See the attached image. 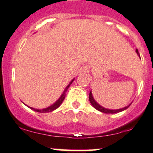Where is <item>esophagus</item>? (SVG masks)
<instances>
[{"mask_svg": "<svg viewBox=\"0 0 153 153\" xmlns=\"http://www.w3.org/2000/svg\"><path fill=\"white\" fill-rule=\"evenodd\" d=\"M84 70H85V71H88V68L85 67V68H84Z\"/></svg>", "mask_w": 153, "mask_h": 153, "instance_id": "esophagus-1", "label": "esophagus"}]
</instances>
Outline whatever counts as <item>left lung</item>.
Returning a JSON list of instances; mask_svg holds the SVG:
<instances>
[{"instance_id": "8db88e82", "label": "left lung", "mask_w": 153, "mask_h": 153, "mask_svg": "<svg viewBox=\"0 0 153 153\" xmlns=\"http://www.w3.org/2000/svg\"><path fill=\"white\" fill-rule=\"evenodd\" d=\"M136 52L137 53V54L139 56H140V53H139L138 52V50L137 49L136 50ZM89 101H90V102L91 103V105H92L96 109H97L98 111H99L102 112V113H104V114H115V113H119V112L120 111H122L127 109V108L130 106V104L129 105V106L124 107V108H120V109H116V110H112V109H107V108H103V106H100V105L96 102V101H95L94 97H93L92 96V93H91V91L90 92V94H89Z\"/></svg>"}]
</instances>
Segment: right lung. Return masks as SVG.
Segmentation results:
<instances>
[{
	"instance_id": "add662e5",
	"label": "right lung",
	"mask_w": 153,
	"mask_h": 153,
	"mask_svg": "<svg viewBox=\"0 0 153 153\" xmlns=\"http://www.w3.org/2000/svg\"><path fill=\"white\" fill-rule=\"evenodd\" d=\"M73 80H74V79H73ZM73 80H72V81H71V82H70L69 85H68V86H67V87L65 88V89L64 92L62 93V96H61L60 97H59V99L58 100H57V101H56L55 103H53V104H52V106H50L47 107V108H43V109H36V108H31V107H29V106H28V107H29V108H31V109H32V110L35 111L40 112V113H47V112H51V111H52L55 110L56 108H57L59 106H60L61 103H62V101H64L65 97L66 91H67V90H68V88L70 87V85H71V84L72 83V82H73Z\"/></svg>"
}]
</instances>
